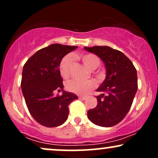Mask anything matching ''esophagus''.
<instances>
[{
    "instance_id": "esophagus-1",
    "label": "esophagus",
    "mask_w": 158,
    "mask_h": 158,
    "mask_svg": "<svg viewBox=\"0 0 158 158\" xmlns=\"http://www.w3.org/2000/svg\"><path fill=\"white\" fill-rule=\"evenodd\" d=\"M79 99H82V100H84V99H87V97H85V96H80V97H79Z\"/></svg>"
}]
</instances>
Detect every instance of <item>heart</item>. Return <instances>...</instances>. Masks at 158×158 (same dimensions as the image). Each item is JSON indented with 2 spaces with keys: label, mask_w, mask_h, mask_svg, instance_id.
<instances>
[{
  "label": "heart",
  "mask_w": 158,
  "mask_h": 158,
  "mask_svg": "<svg viewBox=\"0 0 158 158\" xmlns=\"http://www.w3.org/2000/svg\"><path fill=\"white\" fill-rule=\"evenodd\" d=\"M81 60L88 68L95 70L100 64L99 58L94 54H84L80 56ZM72 62V57L66 56L61 59L59 65V70L61 77L67 79L70 74V68ZM95 83L92 80L79 81L77 79H72L66 84V88L69 91L79 95H82L94 89Z\"/></svg>",
  "instance_id": "b5f03b06"
}]
</instances>
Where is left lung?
<instances>
[{
  "mask_svg": "<svg viewBox=\"0 0 158 158\" xmlns=\"http://www.w3.org/2000/svg\"><path fill=\"white\" fill-rule=\"evenodd\" d=\"M105 63L106 78L97 91V106L88 110V119L94 124L111 127L124 119L131 108L137 90V70L131 61L119 50L108 46L85 47Z\"/></svg>",
  "mask_w": 158,
  "mask_h": 158,
  "instance_id": "8db88e82",
  "label": "left lung"
}]
</instances>
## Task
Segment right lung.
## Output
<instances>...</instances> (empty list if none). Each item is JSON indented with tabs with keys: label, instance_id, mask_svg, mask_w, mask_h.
<instances>
[{
	"label": "right lung",
	"instance_id": "right-lung-1",
	"mask_svg": "<svg viewBox=\"0 0 158 158\" xmlns=\"http://www.w3.org/2000/svg\"><path fill=\"white\" fill-rule=\"evenodd\" d=\"M77 46L54 44L38 50L23 68L21 89L29 111L42 126L52 128L62 125L68 117V106L78 99L77 96L64 91L54 96V91L64 88L59 70L65 55Z\"/></svg>",
	"mask_w": 158,
	"mask_h": 158
}]
</instances>
